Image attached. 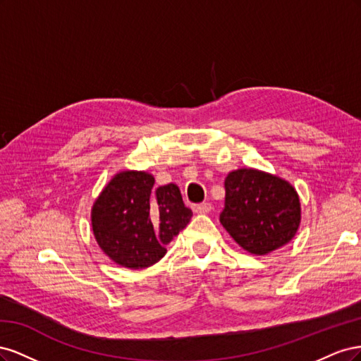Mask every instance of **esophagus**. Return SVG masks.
I'll return each mask as SVG.
<instances>
[{"instance_id": "esophagus-1", "label": "esophagus", "mask_w": 361, "mask_h": 361, "mask_svg": "<svg viewBox=\"0 0 361 361\" xmlns=\"http://www.w3.org/2000/svg\"><path fill=\"white\" fill-rule=\"evenodd\" d=\"M192 209H194V212H195V214H207V212H211V209H212V204L204 202V203L194 204V206H192Z\"/></svg>"}]
</instances>
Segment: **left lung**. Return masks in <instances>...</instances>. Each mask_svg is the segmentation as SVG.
Wrapping results in <instances>:
<instances>
[{"instance_id":"left-lung-1","label":"left lung","mask_w":361,"mask_h":361,"mask_svg":"<svg viewBox=\"0 0 361 361\" xmlns=\"http://www.w3.org/2000/svg\"><path fill=\"white\" fill-rule=\"evenodd\" d=\"M220 221L244 250L264 256L288 244L301 220L300 199L290 183L272 174L241 169L224 180Z\"/></svg>"}]
</instances>
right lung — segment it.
Here are the masks:
<instances>
[{"label": "right lung", "instance_id": "right-lung-1", "mask_svg": "<svg viewBox=\"0 0 361 361\" xmlns=\"http://www.w3.org/2000/svg\"><path fill=\"white\" fill-rule=\"evenodd\" d=\"M154 185L149 173H118L93 204L96 241L118 265L141 269L157 264L191 220L192 211L183 204L176 185Z\"/></svg>", "mask_w": 361, "mask_h": 361}]
</instances>
